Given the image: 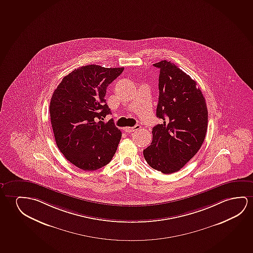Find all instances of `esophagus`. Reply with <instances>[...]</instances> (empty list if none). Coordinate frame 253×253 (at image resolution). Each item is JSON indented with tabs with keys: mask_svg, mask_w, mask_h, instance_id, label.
Returning <instances> with one entry per match:
<instances>
[{
	"mask_svg": "<svg viewBox=\"0 0 253 253\" xmlns=\"http://www.w3.org/2000/svg\"><path fill=\"white\" fill-rule=\"evenodd\" d=\"M141 128V126L139 125H136L134 126V127H126V128H124L125 129V132H127V133H130V132H134L137 130V129H139Z\"/></svg>",
	"mask_w": 253,
	"mask_h": 253,
	"instance_id": "obj_1",
	"label": "esophagus"
}]
</instances>
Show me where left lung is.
Wrapping results in <instances>:
<instances>
[{"label":"left lung","mask_w":253,"mask_h":253,"mask_svg":"<svg viewBox=\"0 0 253 253\" xmlns=\"http://www.w3.org/2000/svg\"><path fill=\"white\" fill-rule=\"evenodd\" d=\"M160 69L157 117L162 125L152 128V142L143 150L151 168L171 174L198 153L205 141L208 110L197 83L172 62L153 64Z\"/></svg>","instance_id":"8db88e82"}]
</instances>
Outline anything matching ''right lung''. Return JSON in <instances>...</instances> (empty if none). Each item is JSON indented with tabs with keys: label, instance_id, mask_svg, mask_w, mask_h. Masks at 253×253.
<instances>
[{
	"label": "right lung",
	"instance_id": "obj_1",
	"mask_svg": "<svg viewBox=\"0 0 253 253\" xmlns=\"http://www.w3.org/2000/svg\"><path fill=\"white\" fill-rule=\"evenodd\" d=\"M125 68L90 64L63 77L52 95L49 113L55 143L68 161L84 170L108 165L117 151L122 132L107 105V87Z\"/></svg>",
	"mask_w": 253,
	"mask_h": 253
}]
</instances>
